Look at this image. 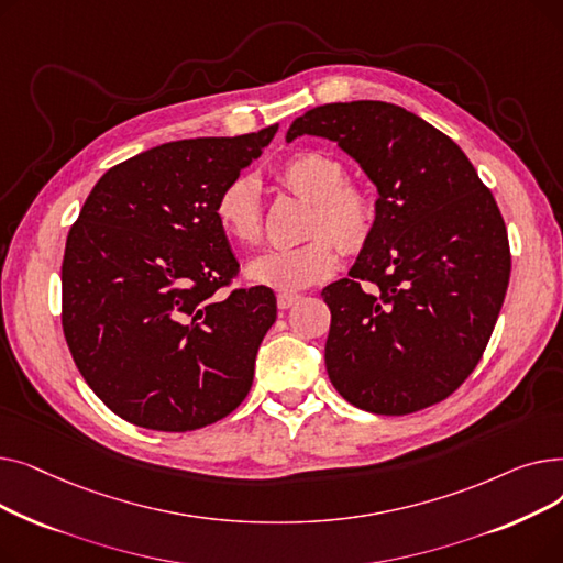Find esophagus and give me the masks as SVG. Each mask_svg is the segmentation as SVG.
Here are the masks:
<instances>
[{"instance_id":"34e87169","label":"esophagus","mask_w":563,"mask_h":563,"mask_svg":"<svg viewBox=\"0 0 563 563\" xmlns=\"http://www.w3.org/2000/svg\"><path fill=\"white\" fill-rule=\"evenodd\" d=\"M301 297L299 294H294V291H280L278 294V308L280 310H287V308H291L294 303H297Z\"/></svg>"}]
</instances>
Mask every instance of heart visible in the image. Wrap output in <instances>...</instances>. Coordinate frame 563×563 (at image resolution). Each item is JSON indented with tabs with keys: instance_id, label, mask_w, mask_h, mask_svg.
<instances>
[{
	"instance_id": "b5f03b06",
	"label": "heart",
	"mask_w": 563,
	"mask_h": 563,
	"mask_svg": "<svg viewBox=\"0 0 563 563\" xmlns=\"http://www.w3.org/2000/svg\"><path fill=\"white\" fill-rule=\"evenodd\" d=\"M276 180L312 202L308 219L310 240L297 249H278L251 262L255 283L278 291H297L327 280L338 269V246L346 253L361 251L376 223V205L346 180L344 164L321 151H301L276 168ZM214 217L232 242L253 246L262 234L257 187L249 177H234L217 202Z\"/></svg>"
}]
</instances>
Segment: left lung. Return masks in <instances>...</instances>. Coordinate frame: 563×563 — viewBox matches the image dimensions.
<instances>
[{"label":"left lung","mask_w":563,"mask_h":563,"mask_svg":"<svg viewBox=\"0 0 563 563\" xmlns=\"http://www.w3.org/2000/svg\"><path fill=\"white\" fill-rule=\"evenodd\" d=\"M303 134L338 141L378 189L349 278L321 289L331 383L376 416L448 399L482 361L511 276L490 189L448 134L390 102L314 107L287 141Z\"/></svg>","instance_id":"left-lung-1"}]
</instances>
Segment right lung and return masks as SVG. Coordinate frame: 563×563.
Here are the masks:
<instances>
[{
    "label": "right lung",
    "mask_w": 563,
    "mask_h": 563,
    "mask_svg": "<svg viewBox=\"0 0 563 563\" xmlns=\"http://www.w3.org/2000/svg\"><path fill=\"white\" fill-rule=\"evenodd\" d=\"M276 132L170 141L115 164L88 194L66 240L62 327L118 418L183 433L246 399L276 297L264 285L219 294L240 262L214 202Z\"/></svg>",
    "instance_id": "obj_1"
}]
</instances>
